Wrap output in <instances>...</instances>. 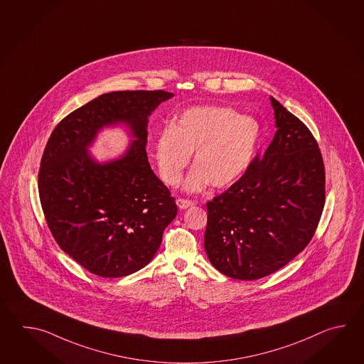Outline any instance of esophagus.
<instances>
[{
    "label": "esophagus",
    "instance_id": "34e87169",
    "mask_svg": "<svg viewBox=\"0 0 364 364\" xmlns=\"http://www.w3.org/2000/svg\"><path fill=\"white\" fill-rule=\"evenodd\" d=\"M177 205H178L181 209L188 208V207H191L193 205V201L190 200V199H183V198H179L177 199Z\"/></svg>",
    "mask_w": 364,
    "mask_h": 364
}]
</instances>
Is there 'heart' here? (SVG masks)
I'll return each mask as SVG.
<instances>
[{"instance_id": "obj_1", "label": "heart", "mask_w": 364, "mask_h": 364, "mask_svg": "<svg viewBox=\"0 0 364 364\" xmlns=\"http://www.w3.org/2000/svg\"><path fill=\"white\" fill-rule=\"evenodd\" d=\"M262 136L255 118L226 107L188 109L159 134L155 159L165 185L176 186L193 155L195 168L185 181L187 191L208 185H232L254 161Z\"/></svg>"}]
</instances>
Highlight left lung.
Masks as SVG:
<instances>
[{
    "mask_svg": "<svg viewBox=\"0 0 364 364\" xmlns=\"http://www.w3.org/2000/svg\"><path fill=\"white\" fill-rule=\"evenodd\" d=\"M277 132L263 155L207 203L209 262L235 279H262L302 252L325 204V168L316 139L271 97Z\"/></svg>",
    "mask_w": 364,
    "mask_h": 364,
    "instance_id": "left-lung-1",
    "label": "left lung"
}]
</instances>
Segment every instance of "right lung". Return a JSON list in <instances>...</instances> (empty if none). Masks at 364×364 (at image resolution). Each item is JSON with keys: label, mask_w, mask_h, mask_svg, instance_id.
I'll return each mask as SVG.
<instances>
[{"label": "right lung", "mask_w": 364, "mask_h": 364, "mask_svg": "<svg viewBox=\"0 0 364 364\" xmlns=\"http://www.w3.org/2000/svg\"><path fill=\"white\" fill-rule=\"evenodd\" d=\"M173 97L157 91L104 93L65 117L48 139L39 196L57 245L96 276L116 279L146 267L177 216L176 199L148 163V116ZM127 124L134 136L118 161L99 164L86 147L101 127Z\"/></svg>", "instance_id": "obj_1"}]
</instances>
